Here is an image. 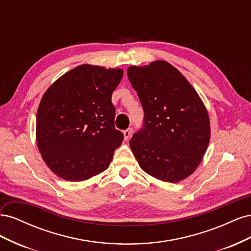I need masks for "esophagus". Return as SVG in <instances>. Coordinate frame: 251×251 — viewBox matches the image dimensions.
<instances>
[{
  "instance_id": "34e87169",
  "label": "esophagus",
  "mask_w": 251,
  "mask_h": 251,
  "mask_svg": "<svg viewBox=\"0 0 251 251\" xmlns=\"http://www.w3.org/2000/svg\"><path fill=\"white\" fill-rule=\"evenodd\" d=\"M124 135H125V139L127 140L128 138L131 137V135H132V128H131V127L126 128V131H124Z\"/></svg>"
}]
</instances>
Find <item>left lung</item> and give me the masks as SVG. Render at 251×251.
I'll return each mask as SVG.
<instances>
[{"label": "left lung", "mask_w": 251, "mask_h": 251, "mask_svg": "<svg viewBox=\"0 0 251 251\" xmlns=\"http://www.w3.org/2000/svg\"><path fill=\"white\" fill-rule=\"evenodd\" d=\"M144 112L130 140L140 168L165 182H179L198 168L210 138L209 117L198 93L164 60L127 68Z\"/></svg>", "instance_id": "1"}]
</instances>
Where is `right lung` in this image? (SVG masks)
<instances>
[{"mask_svg": "<svg viewBox=\"0 0 251 251\" xmlns=\"http://www.w3.org/2000/svg\"><path fill=\"white\" fill-rule=\"evenodd\" d=\"M121 69L80 65L45 92L36 114V142L48 168L67 181L105 171L124 134L114 125L112 93Z\"/></svg>", "mask_w": 251, "mask_h": 251, "instance_id": "1", "label": "right lung"}]
</instances>
